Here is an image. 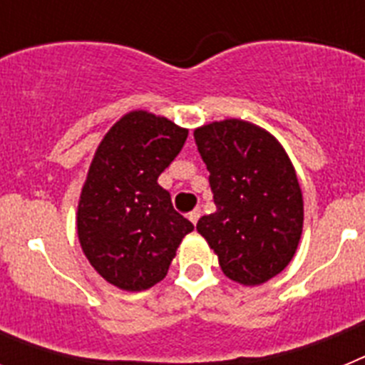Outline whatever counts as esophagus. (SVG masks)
Wrapping results in <instances>:
<instances>
[{
	"label": "esophagus",
	"instance_id": "34e87169",
	"mask_svg": "<svg viewBox=\"0 0 365 365\" xmlns=\"http://www.w3.org/2000/svg\"><path fill=\"white\" fill-rule=\"evenodd\" d=\"M199 217H201V210H199V208H197V210H193L192 214H188V219L193 222V225H197Z\"/></svg>",
	"mask_w": 365,
	"mask_h": 365
}]
</instances>
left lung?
<instances>
[{"instance_id": "left-lung-1", "label": "left lung", "mask_w": 365, "mask_h": 365, "mask_svg": "<svg viewBox=\"0 0 365 365\" xmlns=\"http://www.w3.org/2000/svg\"><path fill=\"white\" fill-rule=\"evenodd\" d=\"M193 137L215 202L197 232L227 278L247 287L269 282L291 263L302 237V188L289 155L274 135L240 118L201 125Z\"/></svg>"}]
</instances>
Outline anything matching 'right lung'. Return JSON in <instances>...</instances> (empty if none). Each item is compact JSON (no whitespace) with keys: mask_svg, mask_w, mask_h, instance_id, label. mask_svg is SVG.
Wrapping results in <instances>:
<instances>
[{"mask_svg":"<svg viewBox=\"0 0 365 365\" xmlns=\"http://www.w3.org/2000/svg\"><path fill=\"white\" fill-rule=\"evenodd\" d=\"M188 130L148 111L113 124L95 151L76 214L80 247L93 269L122 291L164 279L182 237L193 230L157 182Z\"/></svg>","mask_w":365,"mask_h":365,"instance_id":"1","label":"right lung"}]
</instances>
